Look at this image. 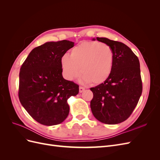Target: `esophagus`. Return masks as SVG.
Segmentation results:
<instances>
[{
	"mask_svg": "<svg viewBox=\"0 0 160 160\" xmlns=\"http://www.w3.org/2000/svg\"><path fill=\"white\" fill-rule=\"evenodd\" d=\"M85 88H83V87H79V93H82V92H83L85 91Z\"/></svg>",
	"mask_w": 160,
	"mask_h": 160,
	"instance_id": "obj_1",
	"label": "esophagus"
}]
</instances>
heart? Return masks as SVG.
Listing matches in <instances>:
<instances>
[{
	"instance_id": "1",
	"label": "heart",
	"mask_w": 160,
	"mask_h": 160,
	"mask_svg": "<svg viewBox=\"0 0 160 160\" xmlns=\"http://www.w3.org/2000/svg\"><path fill=\"white\" fill-rule=\"evenodd\" d=\"M113 51L108 45L98 41H85L72 48L69 57L62 55L60 62L66 79H74L80 71L83 82L98 85L109 78L113 69Z\"/></svg>"
}]
</instances>
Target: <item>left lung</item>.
Segmentation results:
<instances>
[{
	"label": "left lung",
	"instance_id": "8db88e82",
	"mask_svg": "<svg viewBox=\"0 0 160 160\" xmlns=\"http://www.w3.org/2000/svg\"><path fill=\"white\" fill-rule=\"evenodd\" d=\"M96 39L111 47L114 59L109 78L90 89L93 93L91 109L100 122L120 123L132 113L142 93L139 61L132 49L123 43L105 37H97Z\"/></svg>",
	"mask_w": 160,
	"mask_h": 160
}]
</instances>
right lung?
<instances>
[{
    "instance_id": "1",
    "label": "right lung",
    "mask_w": 160,
    "mask_h": 160,
    "mask_svg": "<svg viewBox=\"0 0 160 160\" xmlns=\"http://www.w3.org/2000/svg\"><path fill=\"white\" fill-rule=\"evenodd\" d=\"M67 40L47 42L33 49L19 72L18 98L31 117L44 125L62 123L69 113L67 99L79 93V85L62 75L60 60L73 47Z\"/></svg>"
}]
</instances>
